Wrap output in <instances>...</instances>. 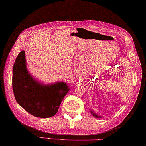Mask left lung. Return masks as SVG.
I'll list each match as a JSON object with an SVG mask.
<instances>
[{
	"label": "left lung",
	"instance_id": "8db88e82",
	"mask_svg": "<svg viewBox=\"0 0 146 146\" xmlns=\"http://www.w3.org/2000/svg\"><path fill=\"white\" fill-rule=\"evenodd\" d=\"M91 113H92V115H93V116H94L95 117H100V116H97V114H94V113H93V112H92V111H91Z\"/></svg>",
	"mask_w": 146,
	"mask_h": 146
}]
</instances>
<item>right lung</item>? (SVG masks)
Returning a JSON list of instances; mask_svg holds the SVG:
<instances>
[{
	"label": "right lung",
	"mask_w": 146,
	"mask_h": 146,
	"mask_svg": "<svg viewBox=\"0 0 146 146\" xmlns=\"http://www.w3.org/2000/svg\"><path fill=\"white\" fill-rule=\"evenodd\" d=\"M13 90L19 105L32 116L41 118L55 115L70 88L64 82L43 84L30 75L25 51H21L13 68Z\"/></svg>",
	"instance_id": "right-lung-1"
}]
</instances>
